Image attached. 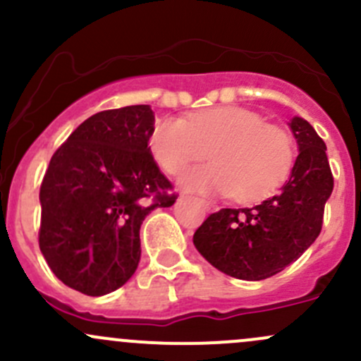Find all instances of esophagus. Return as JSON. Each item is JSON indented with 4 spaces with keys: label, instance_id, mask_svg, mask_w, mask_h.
I'll list each match as a JSON object with an SVG mask.
<instances>
[{
    "label": "esophagus",
    "instance_id": "obj_1",
    "mask_svg": "<svg viewBox=\"0 0 361 361\" xmlns=\"http://www.w3.org/2000/svg\"><path fill=\"white\" fill-rule=\"evenodd\" d=\"M200 204H201V207H203L207 212H215V210H216V204L212 203V201H208V200H200Z\"/></svg>",
    "mask_w": 361,
    "mask_h": 361
}]
</instances>
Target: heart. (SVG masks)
<instances>
[{
	"instance_id": "obj_1",
	"label": "heart",
	"mask_w": 361,
	"mask_h": 361,
	"mask_svg": "<svg viewBox=\"0 0 361 361\" xmlns=\"http://www.w3.org/2000/svg\"><path fill=\"white\" fill-rule=\"evenodd\" d=\"M149 149L170 176H179L203 160L210 149L215 164L189 172L182 177V185L192 191L234 195L239 201H257L272 192L293 164L289 135L239 106L212 108L188 120H160L151 133Z\"/></svg>"
}]
</instances>
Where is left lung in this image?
I'll list each match as a JSON object with an SVG mask.
<instances>
[{"instance_id": "1", "label": "left lung", "mask_w": 361, "mask_h": 361, "mask_svg": "<svg viewBox=\"0 0 361 361\" xmlns=\"http://www.w3.org/2000/svg\"><path fill=\"white\" fill-rule=\"evenodd\" d=\"M298 157L275 196L251 208H222L195 232L196 250L216 270L262 281L282 272L315 243L334 179L325 142L301 117L289 120Z\"/></svg>"}]
</instances>
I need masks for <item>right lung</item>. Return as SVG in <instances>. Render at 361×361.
<instances>
[{
  "instance_id": "1",
  "label": "right lung",
  "mask_w": 361,
  "mask_h": 361,
  "mask_svg": "<svg viewBox=\"0 0 361 361\" xmlns=\"http://www.w3.org/2000/svg\"><path fill=\"white\" fill-rule=\"evenodd\" d=\"M149 104L99 111L56 149L42 179L39 247L68 288L103 296L122 288L141 258L139 228L176 195L148 146Z\"/></svg>"
}]
</instances>
